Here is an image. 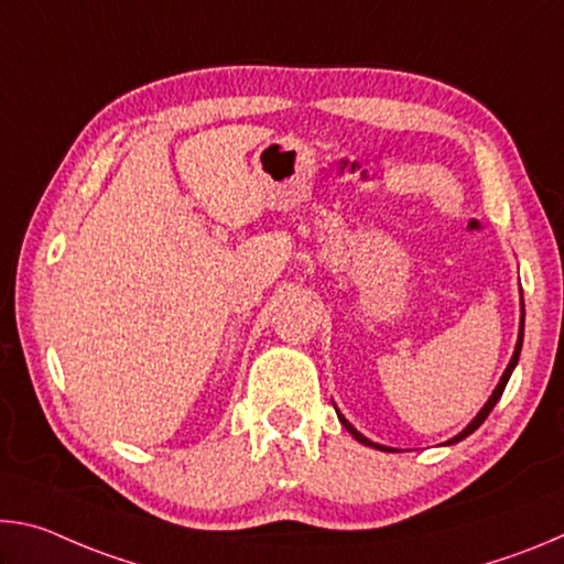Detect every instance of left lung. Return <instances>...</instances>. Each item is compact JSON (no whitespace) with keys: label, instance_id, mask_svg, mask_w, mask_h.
<instances>
[{"label":"left lung","instance_id":"obj_1","mask_svg":"<svg viewBox=\"0 0 564 564\" xmlns=\"http://www.w3.org/2000/svg\"><path fill=\"white\" fill-rule=\"evenodd\" d=\"M520 295H522V289H520ZM522 336H524V301L520 299V330H518V343H514V352H512V358H510V362H508V368H505V373H502V378H500V383L495 386V390H492V395L488 398V403H485L482 408H480V413H477L470 423H467L460 433H457L455 437H451V441L447 443H443V445H455V443H460V441H465L467 435H473L477 427H480L482 423H485V417L490 415V410L495 408V403H498L500 400V395H502V390H505V386H508V380H510V376H512V370H514V366H518V360H520V350H522ZM336 413H338V420L343 423V427H346V431L356 437L358 443H362V445H368V447H376V451H383V453H395L393 447H388V445H380V443H373L370 441V437H366L362 433H358L356 427H352L348 420H346V415L340 413V410L336 408Z\"/></svg>","mask_w":564,"mask_h":564}]
</instances>
